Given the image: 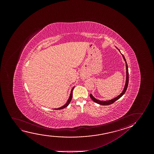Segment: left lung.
Here are the masks:
<instances>
[{"label": "left lung", "mask_w": 154, "mask_h": 154, "mask_svg": "<svg viewBox=\"0 0 154 154\" xmlns=\"http://www.w3.org/2000/svg\"><path fill=\"white\" fill-rule=\"evenodd\" d=\"M119 50V49H118ZM123 58L124 59L125 61L126 62V84H125V86L124 89L122 91V93L120 94V95L118 96L117 97L115 98L114 99H111L109 100H108V101H101V100H97V99H96L95 98L93 97V95L91 94H90V97L91 98V99L93 100V101H94L96 103H98L99 105H109L110 104H112V103H114V102H115L116 100H117L118 99H119L120 97L122 96V95L124 94L126 91L127 87H128V82H129V74H128V65H127V63L126 60L125 59L124 56L122 55Z\"/></svg>", "instance_id": "1"}]
</instances>
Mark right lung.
Returning a JSON list of instances; mask_svg holds the SVG:
<instances>
[{
  "mask_svg": "<svg viewBox=\"0 0 154 154\" xmlns=\"http://www.w3.org/2000/svg\"><path fill=\"white\" fill-rule=\"evenodd\" d=\"M74 88V87L72 89V91H71V93H70V95L69 98V99L68 100L67 102L66 103L65 105H63V106H62L61 107L58 108H56V109H63V108H65L66 107H67L68 105H69L70 103V101L72 100V91H73Z\"/></svg>",
  "mask_w": 154,
  "mask_h": 154,
  "instance_id": "right-lung-1",
  "label": "right lung"
}]
</instances>
